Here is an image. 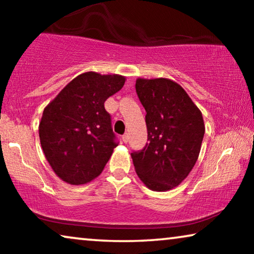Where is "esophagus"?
I'll return each mask as SVG.
<instances>
[{
    "label": "esophagus",
    "mask_w": 254,
    "mask_h": 254,
    "mask_svg": "<svg viewBox=\"0 0 254 254\" xmlns=\"http://www.w3.org/2000/svg\"><path fill=\"white\" fill-rule=\"evenodd\" d=\"M128 140H129V136H128V134H127V133L124 134V135H123V141L125 142V143H127Z\"/></svg>",
    "instance_id": "34e87169"
}]
</instances>
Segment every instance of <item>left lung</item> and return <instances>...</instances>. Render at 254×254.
<instances>
[{"instance_id":"8db88e82","label":"left lung","mask_w":254,"mask_h":254,"mask_svg":"<svg viewBox=\"0 0 254 254\" xmlns=\"http://www.w3.org/2000/svg\"><path fill=\"white\" fill-rule=\"evenodd\" d=\"M145 112L148 143L131 152L138 178L148 189L164 192L192 171L204 135L203 118L178 83L166 78L136 79Z\"/></svg>"}]
</instances>
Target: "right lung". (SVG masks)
Segmentation results:
<instances>
[{
	"label": "right lung",
	"mask_w": 254,
	"mask_h": 254,
	"mask_svg": "<svg viewBox=\"0 0 254 254\" xmlns=\"http://www.w3.org/2000/svg\"><path fill=\"white\" fill-rule=\"evenodd\" d=\"M124 84V76L84 72L44 110L39 124L41 148L64 182L86 184L105 168L119 142L104 103Z\"/></svg>",
	"instance_id": "obj_1"
}]
</instances>
